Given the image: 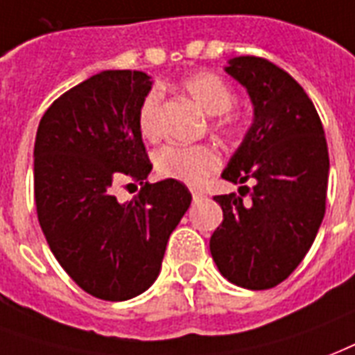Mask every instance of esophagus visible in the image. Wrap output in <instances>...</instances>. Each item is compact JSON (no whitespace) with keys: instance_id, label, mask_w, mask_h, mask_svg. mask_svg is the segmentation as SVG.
I'll use <instances>...</instances> for the list:
<instances>
[{"instance_id":"obj_1","label":"esophagus","mask_w":355,"mask_h":355,"mask_svg":"<svg viewBox=\"0 0 355 355\" xmlns=\"http://www.w3.org/2000/svg\"><path fill=\"white\" fill-rule=\"evenodd\" d=\"M191 196H193V199H201L202 191H199V189H191Z\"/></svg>"}]
</instances>
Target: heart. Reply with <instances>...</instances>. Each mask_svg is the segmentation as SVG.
<instances>
[{"label": "heart", "instance_id": "1", "mask_svg": "<svg viewBox=\"0 0 355 355\" xmlns=\"http://www.w3.org/2000/svg\"><path fill=\"white\" fill-rule=\"evenodd\" d=\"M180 89L201 107V112L216 117L214 126L220 132L231 134L238 128L240 119L231 113L234 93L221 76L214 72H196L180 81ZM159 105H162L159 89H150L141 100L137 112V126L147 139H156L159 135ZM220 154L210 145H193V147L167 145L159 148L154 158L158 175L191 186L202 182L210 173L220 167Z\"/></svg>", "mask_w": 355, "mask_h": 355}]
</instances>
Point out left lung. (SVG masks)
<instances>
[{
	"label": "left lung",
	"mask_w": 355,
	"mask_h": 355,
	"mask_svg": "<svg viewBox=\"0 0 355 355\" xmlns=\"http://www.w3.org/2000/svg\"><path fill=\"white\" fill-rule=\"evenodd\" d=\"M225 72L250 94L253 123L221 178L257 184L250 202L243 193L214 197L223 221L210 253L225 279L264 291L285 281L315 242L326 212L328 145L315 105L288 72L255 55L229 59Z\"/></svg>",
	"instance_id": "obj_1"
}]
</instances>
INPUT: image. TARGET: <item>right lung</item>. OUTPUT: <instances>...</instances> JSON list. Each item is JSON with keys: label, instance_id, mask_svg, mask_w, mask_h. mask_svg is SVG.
I'll return each instance as SVG.
<instances>
[{"label": "right lung", "instance_id": "1", "mask_svg": "<svg viewBox=\"0 0 355 355\" xmlns=\"http://www.w3.org/2000/svg\"><path fill=\"white\" fill-rule=\"evenodd\" d=\"M153 78L104 70L59 96L35 139V202L51 253L91 296L124 302L153 285L167 240L189 208L178 180L148 184L137 112ZM126 178L142 184L130 203L112 196Z\"/></svg>", "mask_w": 355, "mask_h": 355}]
</instances>
